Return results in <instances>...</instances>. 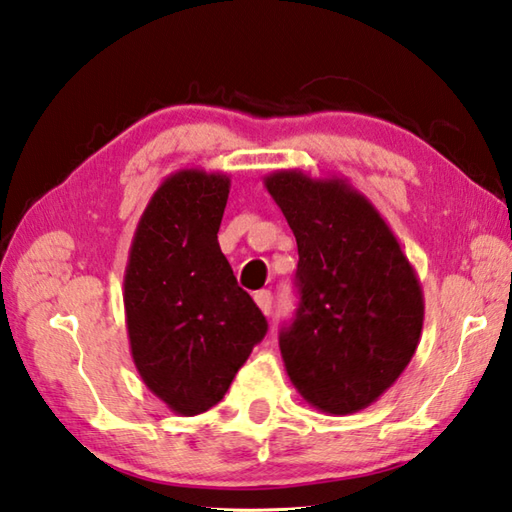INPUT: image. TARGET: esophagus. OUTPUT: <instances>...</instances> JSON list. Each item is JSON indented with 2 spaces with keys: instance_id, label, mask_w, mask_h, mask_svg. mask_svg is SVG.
I'll list each match as a JSON object with an SVG mask.
<instances>
[{
  "instance_id": "1",
  "label": "esophagus",
  "mask_w": 512,
  "mask_h": 512,
  "mask_svg": "<svg viewBox=\"0 0 512 512\" xmlns=\"http://www.w3.org/2000/svg\"><path fill=\"white\" fill-rule=\"evenodd\" d=\"M255 302L259 309H262L264 315H268L273 311V293L271 291H257L255 293Z\"/></svg>"
}]
</instances>
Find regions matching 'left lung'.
<instances>
[{"label":"left lung","instance_id":"obj_1","mask_svg":"<svg viewBox=\"0 0 512 512\" xmlns=\"http://www.w3.org/2000/svg\"><path fill=\"white\" fill-rule=\"evenodd\" d=\"M264 185L300 255V304L280 333L286 374L315 410H365L396 383L421 340L425 304L410 259L347 179L277 170Z\"/></svg>","mask_w":512,"mask_h":512}]
</instances>
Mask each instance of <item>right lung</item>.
<instances>
[{
	"instance_id": "add662e5",
	"label": "right lung",
	"mask_w": 512,
	"mask_h": 512,
	"mask_svg": "<svg viewBox=\"0 0 512 512\" xmlns=\"http://www.w3.org/2000/svg\"><path fill=\"white\" fill-rule=\"evenodd\" d=\"M228 192L230 179L221 172L170 174L129 248V349L147 389L179 416L217 405L268 331L219 248Z\"/></svg>"
}]
</instances>
